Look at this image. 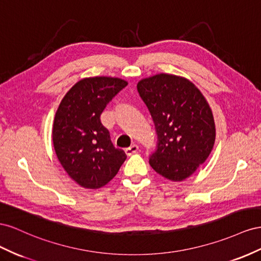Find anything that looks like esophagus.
I'll return each instance as SVG.
<instances>
[{"label": "esophagus", "instance_id": "34e87169", "mask_svg": "<svg viewBox=\"0 0 261 261\" xmlns=\"http://www.w3.org/2000/svg\"><path fill=\"white\" fill-rule=\"evenodd\" d=\"M139 150V147H138V145H136V144H133V145H131L130 147H128V148H125L124 150V153L128 155V156H130V155H132V154H135V153H137V151Z\"/></svg>", "mask_w": 261, "mask_h": 261}]
</instances>
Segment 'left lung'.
<instances>
[{
	"mask_svg": "<svg viewBox=\"0 0 261 261\" xmlns=\"http://www.w3.org/2000/svg\"><path fill=\"white\" fill-rule=\"evenodd\" d=\"M137 87L158 133L150 165L166 179L182 181L213 148L215 123L209 103L192 82L173 74L142 79Z\"/></svg>",
	"mask_w": 261,
	"mask_h": 261,
	"instance_id": "1",
	"label": "left lung"
}]
</instances>
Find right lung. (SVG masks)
Instances as JSON below:
<instances>
[{
    "label": "right lung",
    "mask_w": 261,
    "mask_h": 261,
    "mask_svg": "<svg viewBox=\"0 0 261 261\" xmlns=\"http://www.w3.org/2000/svg\"><path fill=\"white\" fill-rule=\"evenodd\" d=\"M126 85L118 77H85L70 88L58 107L52 129L55 151L66 174L82 187L105 186L126 159L100 122L107 103Z\"/></svg>",
    "instance_id": "obj_1"
}]
</instances>
